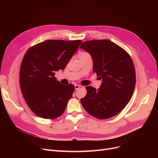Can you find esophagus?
I'll use <instances>...</instances> for the list:
<instances>
[{
	"label": "esophagus",
	"mask_w": 158,
	"mask_h": 158,
	"mask_svg": "<svg viewBox=\"0 0 158 158\" xmlns=\"http://www.w3.org/2000/svg\"><path fill=\"white\" fill-rule=\"evenodd\" d=\"M81 86H80V85H75V89H76V90H77V89H78Z\"/></svg>",
	"instance_id": "1"
}]
</instances>
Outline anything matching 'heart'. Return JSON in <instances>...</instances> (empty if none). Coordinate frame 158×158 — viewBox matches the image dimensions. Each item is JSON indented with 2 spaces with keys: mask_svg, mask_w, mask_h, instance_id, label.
Segmentation results:
<instances>
[{
  "mask_svg": "<svg viewBox=\"0 0 158 158\" xmlns=\"http://www.w3.org/2000/svg\"><path fill=\"white\" fill-rule=\"evenodd\" d=\"M89 54L88 53V52H82L81 54V55H88Z\"/></svg>",
  "mask_w": 158,
  "mask_h": 158,
  "instance_id": "1",
  "label": "heart"
}]
</instances>
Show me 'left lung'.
<instances>
[{
  "label": "left lung",
  "instance_id": "1",
  "mask_svg": "<svg viewBox=\"0 0 158 158\" xmlns=\"http://www.w3.org/2000/svg\"><path fill=\"white\" fill-rule=\"evenodd\" d=\"M92 57L93 70L102 79L98 90L86 86L81 99L85 110L98 119L118 114L131 100L136 85L135 65L129 54L108 40L86 41L80 46Z\"/></svg>",
  "mask_w": 158,
  "mask_h": 158
}]
</instances>
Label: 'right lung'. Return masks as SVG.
Here are the masks:
<instances>
[{"mask_svg": "<svg viewBox=\"0 0 158 158\" xmlns=\"http://www.w3.org/2000/svg\"><path fill=\"white\" fill-rule=\"evenodd\" d=\"M82 41L48 40L29 48L20 69V86L23 98L38 117L55 119L64 113L75 89L54 77L63 70Z\"/></svg>", "mask_w": 158, "mask_h": 158, "instance_id": "add662e5", "label": "right lung"}]
</instances>
